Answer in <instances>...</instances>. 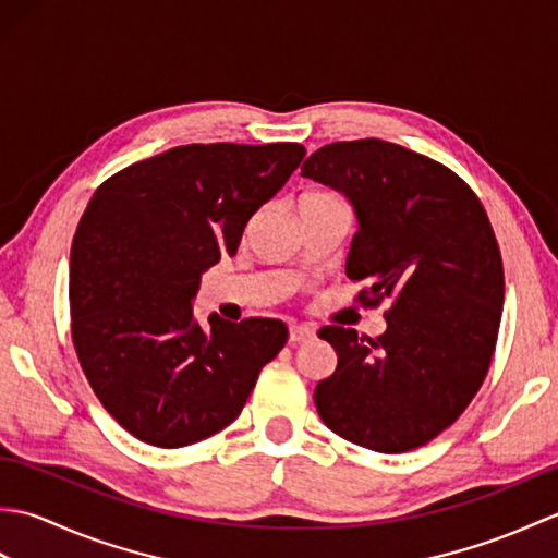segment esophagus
Returning a JSON list of instances; mask_svg holds the SVG:
<instances>
[{"instance_id":"esophagus-1","label":"esophagus","mask_w":558,"mask_h":558,"mask_svg":"<svg viewBox=\"0 0 558 558\" xmlns=\"http://www.w3.org/2000/svg\"><path fill=\"white\" fill-rule=\"evenodd\" d=\"M312 336H314V330H312V328L298 326V324H292V326H290V342H304V340H310Z\"/></svg>"}]
</instances>
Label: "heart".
I'll use <instances>...</instances> for the list:
<instances>
[{
	"mask_svg": "<svg viewBox=\"0 0 558 558\" xmlns=\"http://www.w3.org/2000/svg\"><path fill=\"white\" fill-rule=\"evenodd\" d=\"M302 198H338V196L328 194V192H310V194H304Z\"/></svg>",
	"mask_w": 558,
	"mask_h": 558,
	"instance_id": "heart-1",
	"label": "heart"
}]
</instances>
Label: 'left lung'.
<instances>
[{
  "instance_id": "1",
  "label": "left lung",
  "mask_w": 558,
  "mask_h": 558,
  "mask_svg": "<svg viewBox=\"0 0 558 558\" xmlns=\"http://www.w3.org/2000/svg\"><path fill=\"white\" fill-rule=\"evenodd\" d=\"M302 177L345 194L360 230L345 272L360 302H390L378 338L324 326L338 366L314 402L330 432L405 453L453 424L489 372L504 310V264L477 194L420 153L381 138L312 153Z\"/></svg>"
}]
</instances>
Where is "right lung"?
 Returning <instances> with one entry per match:
<instances>
[{
  "label": "right lung",
  "mask_w": 558,
  "mask_h": 558,
  "mask_svg": "<svg viewBox=\"0 0 558 558\" xmlns=\"http://www.w3.org/2000/svg\"><path fill=\"white\" fill-rule=\"evenodd\" d=\"M306 156L300 144H189L105 180L69 258L71 338L93 393L158 448L236 420L288 342L278 318H194L201 276L236 254L248 218Z\"/></svg>",
  "instance_id": "right-lung-1"
}]
</instances>
